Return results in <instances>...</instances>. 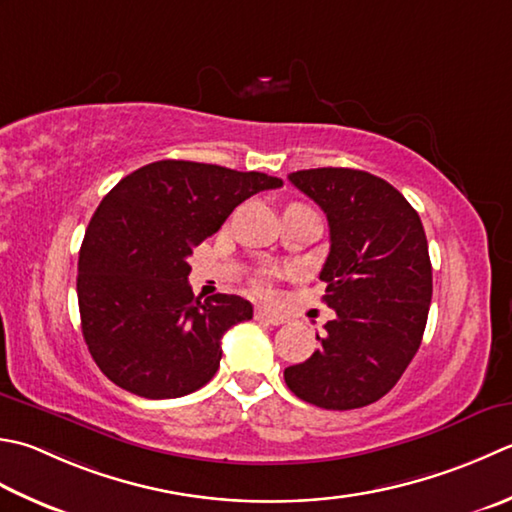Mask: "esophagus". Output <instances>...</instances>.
I'll list each match as a JSON object with an SVG mask.
<instances>
[{"label": "esophagus", "mask_w": 512, "mask_h": 512, "mask_svg": "<svg viewBox=\"0 0 512 512\" xmlns=\"http://www.w3.org/2000/svg\"><path fill=\"white\" fill-rule=\"evenodd\" d=\"M255 319H259V322H266V324H270V326L284 324V315L273 313V310H266V308H257V310H255Z\"/></svg>", "instance_id": "esophagus-1"}]
</instances>
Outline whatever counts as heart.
<instances>
[{"label": "heart", "mask_w": 512, "mask_h": 512, "mask_svg": "<svg viewBox=\"0 0 512 512\" xmlns=\"http://www.w3.org/2000/svg\"><path fill=\"white\" fill-rule=\"evenodd\" d=\"M255 288L259 290V293H268V279H266V275H262V277H257V282H255Z\"/></svg>", "instance_id": "heart-1"}]
</instances>
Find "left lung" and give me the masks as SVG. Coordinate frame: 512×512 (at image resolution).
Instances as JSON below:
<instances>
[{"label":"left lung","instance_id":"8db88e82","mask_svg":"<svg viewBox=\"0 0 512 512\" xmlns=\"http://www.w3.org/2000/svg\"><path fill=\"white\" fill-rule=\"evenodd\" d=\"M288 179L326 213L330 253L319 279L335 319L315 353L284 370L286 386L326 410L368 406L399 382L422 344L433 297L422 219L366 170L310 168Z\"/></svg>","mask_w":512,"mask_h":512}]
</instances>
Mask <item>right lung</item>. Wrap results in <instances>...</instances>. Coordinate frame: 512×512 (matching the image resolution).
Returning <instances> with one entry per match:
<instances>
[{
  "instance_id": "right-lung-1",
  "label": "right lung",
  "mask_w": 512,
  "mask_h": 512,
  "mask_svg": "<svg viewBox=\"0 0 512 512\" xmlns=\"http://www.w3.org/2000/svg\"><path fill=\"white\" fill-rule=\"evenodd\" d=\"M284 182L215 164L162 159L126 175L97 206L77 266L86 346L99 370L146 399L208 384L230 326L253 319L237 295L195 297L188 257L259 190Z\"/></svg>"
}]
</instances>
